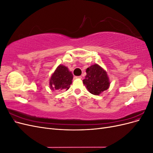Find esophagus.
Segmentation results:
<instances>
[{
  "mask_svg": "<svg viewBox=\"0 0 153 153\" xmlns=\"http://www.w3.org/2000/svg\"><path fill=\"white\" fill-rule=\"evenodd\" d=\"M82 77L81 76H75L74 78H75V79H81Z\"/></svg>",
  "mask_w": 153,
  "mask_h": 153,
  "instance_id": "1",
  "label": "esophagus"
}]
</instances>
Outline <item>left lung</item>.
Segmentation results:
<instances>
[{
	"label": "left lung",
	"mask_w": 153,
	"mask_h": 153,
	"mask_svg": "<svg viewBox=\"0 0 153 153\" xmlns=\"http://www.w3.org/2000/svg\"><path fill=\"white\" fill-rule=\"evenodd\" d=\"M87 75L83 84L90 93L100 95L101 92L107 90L110 84V80L107 73L98 64H92L86 69Z\"/></svg>",
	"instance_id": "obj_1"
}]
</instances>
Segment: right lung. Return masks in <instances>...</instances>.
Here are the masks:
<instances>
[{
	"instance_id": "right-lung-1",
	"label": "right lung",
	"mask_w": 153,
	"mask_h": 153,
	"mask_svg": "<svg viewBox=\"0 0 153 153\" xmlns=\"http://www.w3.org/2000/svg\"><path fill=\"white\" fill-rule=\"evenodd\" d=\"M73 78L71 71H69L68 67L60 64L55 69L50 78L49 85L50 89L54 90H68L72 84Z\"/></svg>"
}]
</instances>
